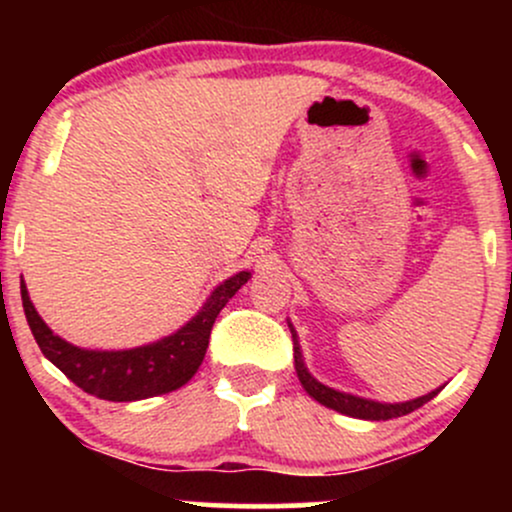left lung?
<instances>
[{
  "label": "left lung",
  "mask_w": 512,
  "mask_h": 512,
  "mask_svg": "<svg viewBox=\"0 0 512 512\" xmlns=\"http://www.w3.org/2000/svg\"><path fill=\"white\" fill-rule=\"evenodd\" d=\"M289 330L293 337V366H296V375L301 380L303 390L308 392L315 402H320L322 407L339 411V414L346 416H354V419H363V421H387V419H397V416L411 414L414 409L424 407L426 402H431L433 397L443 390L445 385L436 387L424 397H416V399H407V402H378V399H368V397H358L351 395V392H342V390H334V387L320 383L315 375H310L308 366H305V358L301 351V342H298V334L293 330V325L289 322Z\"/></svg>",
  "instance_id": "8db88e82"
}]
</instances>
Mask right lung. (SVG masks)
<instances>
[{"instance_id": "1", "label": "right lung", "mask_w": 512, "mask_h": 512, "mask_svg": "<svg viewBox=\"0 0 512 512\" xmlns=\"http://www.w3.org/2000/svg\"><path fill=\"white\" fill-rule=\"evenodd\" d=\"M252 272H238L221 281L202 308L197 310L180 330L158 342L134 346V349H81L55 334L38 315L28 296L26 284L21 281V301L35 342L48 361L67 375L81 390L108 402H137L166 395L178 390L202 366L209 346V334L216 315L223 305L236 296L243 284H248Z\"/></svg>"}]
</instances>
